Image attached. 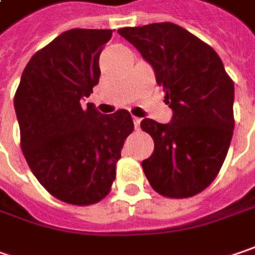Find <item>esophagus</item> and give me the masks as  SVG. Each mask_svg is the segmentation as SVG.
<instances>
[{
    "label": "esophagus",
    "mask_w": 255,
    "mask_h": 255,
    "mask_svg": "<svg viewBox=\"0 0 255 255\" xmlns=\"http://www.w3.org/2000/svg\"><path fill=\"white\" fill-rule=\"evenodd\" d=\"M133 123H134V128H136V129H139V126H140V119H139V118H133Z\"/></svg>",
    "instance_id": "esophagus-1"
}]
</instances>
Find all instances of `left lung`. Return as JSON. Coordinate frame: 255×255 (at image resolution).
Instances as JSON below:
<instances>
[{"mask_svg": "<svg viewBox=\"0 0 255 255\" xmlns=\"http://www.w3.org/2000/svg\"><path fill=\"white\" fill-rule=\"evenodd\" d=\"M118 32L150 63L173 110L168 125L140 122L155 143L142 162L147 181L162 197H194L217 178L227 156L236 123L234 82L211 45L173 22Z\"/></svg>", "mask_w": 255, "mask_h": 255, "instance_id": "8db88e82", "label": "left lung"}]
</instances>
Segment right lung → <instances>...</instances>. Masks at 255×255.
Returning a JSON list of instances; mask_svg holds the SVG:
<instances>
[{"label":"right lung","instance_id":"1","mask_svg":"<svg viewBox=\"0 0 255 255\" xmlns=\"http://www.w3.org/2000/svg\"><path fill=\"white\" fill-rule=\"evenodd\" d=\"M112 30L73 28L38 50L14 96L24 158L38 182L63 202L92 205L110 192L126 137L128 110L102 115L83 109L99 83V57Z\"/></svg>","mask_w":255,"mask_h":255}]
</instances>
